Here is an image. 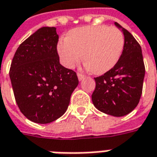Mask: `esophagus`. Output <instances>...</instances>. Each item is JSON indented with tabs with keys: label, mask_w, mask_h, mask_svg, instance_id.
Instances as JSON below:
<instances>
[{
	"label": "esophagus",
	"mask_w": 157,
	"mask_h": 157,
	"mask_svg": "<svg viewBox=\"0 0 157 157\" xmlns=\"http://www.w3.org/2000/svg\"><path fill=\"white\" fill-rule=\"evenodd\" d=\"M77 76H78L79 81H82V79L85 78V75H83V74H81V73H78V74H77Z\"/></svg>",
	"instance_id": "obj_1"
}]
</instances>
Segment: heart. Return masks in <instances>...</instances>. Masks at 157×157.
Masks as SVG:
<instances>
[{
  "instance_id": "heart-1",
  "label": "heart",
  "mask_w": 157,
  "mask_h": 157,
  "mask_svg": "<svg viewBox=\"0 0 157 157\" xmlns=\"http://www.w3.org/2000/svg\"><path fill=\"white\" fill-rule=\"evenodd\" d=\"M124 47V37L119 29L97 25L71 30L66 39L59 41L57 49L66 68H73L84 58L93 73L103 74L118 63Z\"/></svg>"
}]
</instances>
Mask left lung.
I'll use <instances>...</instances> for the list:
<instances>
[{"instance_id":"left-lung-1","label":"left lung","mask_w":157,"mask_h":157,"mask_svg":"<svg viewBox=\"0 0 157 157\" xmlns=\"http://www.w3.org/2000/svg\"><path fill=\"white\" fill-rule=\"evenodd\" d=\"M114 24L122 29L124 36V50L118 63L111 70L94 78L96 87L92 100L99 111L122 117L138 105L145 69L140 45L128 30L118 22Z\"/></svg>"}]
</instances>
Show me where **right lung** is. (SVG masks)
Wrapping results in <instances>:
<instances>
[{
  "label": "right lung",
  "instance_id": "obj_1",
  "mask_svg": "<svg viewBox=\"0 0 157 157\" xmlns=\"http://www.w3.org/2000/svg\"><path fill=\"white\" fill-rule=\"evenodd\" d=\"M59 35L54 27H43L22 42L10 68L16 102L26 118L48 124L68 109L79 83L74 71L59 64Z\"/></svg>",
  "mask_w": 157,
  "mask_h": 157
}]
</instances>
